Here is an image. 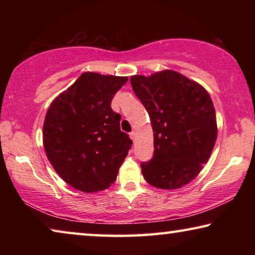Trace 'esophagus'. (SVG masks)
<instances>
[{"mask_svg":"<svg viewBox=\"0 0 255 255\" xmlns=\"http://www.w3.org/2000/svg\"><path fill=\"white\" fill-rule=\"evenodd\" d=\"M129 135H130V138L132 140H135V138H136V132L135 131H131L130 133H129Z\"/></svg>","mask_w":255,"mask_h":255,"instance_id":"34e87169","label":"esophagus"}]
</instances>
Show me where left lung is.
Masks as SVG:
<instances>
[{
  "mask_svg": "<svg viewBox=\"0 0 255 255\" xmlns=\"http://www.w3.org/2000/svg\"><path fill=\"white\" fill-rule=\"evenodd\" d=\"M132 90L147 110L154 131V154L141 173L159 189H178L207 163L217 137L214 103L196 82L174 71L130 77Z\"/></svg>",
  "mask_w": 255,
  "mask_h": 255,
  "instance_id": "1",
  "label": "left lung"
}]
</instances>
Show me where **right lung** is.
<instances>
[{
	"instance_id": "add662e5",
	"label": "right lung",
	"mask_w": 255,
	"mask_h": 255,
	"mask_svg": "<svg viewBox=\"0 0 255 255\" xmlns=\"http://www.w3.org/2000/svg\"><path fill=\"white\" fill-rule=\"evenodd\" d=\"M127 81L83 73L47 111L42 130L47 157L60 178L80 191L109 188L131 147L128 133L120 130L122 116L111 109Z\"/></svg>"
}]
</instances>
